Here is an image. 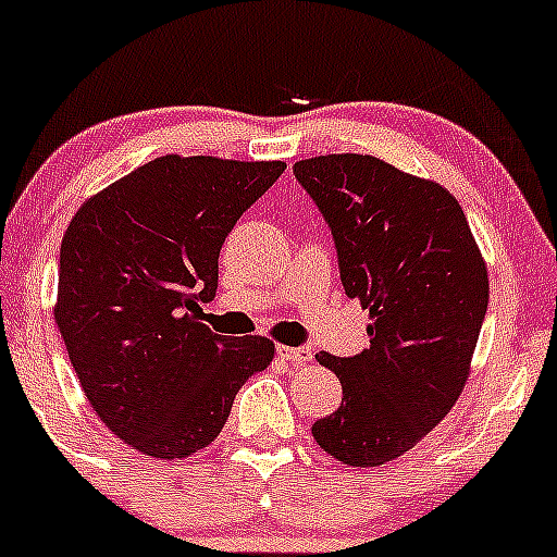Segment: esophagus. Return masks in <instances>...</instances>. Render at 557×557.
Listing matches in <instances>:
<instances>
[{
  "mask_svg": "<svg viewBox=\"0 0 557 557\" xmlns=\"http://www.w3.org/2000/svg\"><path fill=\"white\" fill-rule=\"evenodd\" d=\"M276 352H278L281 361L297 363V367H302V363L313 361V350H310V348H289V345H278Z\"/></svg>",
  "mask_w": 557,
  "mask_h": 557,
  "instance_id": "1",
  "label": "esophagus"
}]
</instances>
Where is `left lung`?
Instances as JSON below:
<instances>
[{
	"mask_svg": "<svg viewBox=\"0 0 557 557\" xmlns=\"http://www.w3.org/2000/svg\"><path fill=\"white\" fill-rule=\"evenodd\" d=\"M295 177L332 228L345 295L369 310L367 350L315 356L343 404L313 438L337 462L380 468L457 404L486 319V260L444 185L363 153L302 159Z\"/></svg>",
	"mask_w": 557,
	"mask_h": 557,
	"instance_id": "obj_1",
	"label": "left lung"
}]
</instances>
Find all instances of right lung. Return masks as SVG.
Segmentation results:
<instances>
[{
	"label": "right lung",
	"mask_w": 557,
	"mask_h": 557,
	"mask_svg": "<svg viewBox=\"0 0 557 557\" xmlns=\"http://www.w3.org/2000/svg\"><path fill=\"white\" fill-rule=\"evenodd\" d=\"M284 161L159 157L76 209L61 244L55 324L95 414L157 459L212 444L273 339L201 321L236 220Z\"/></svg>",
	"instance_id": "1"
}]
</instances>
